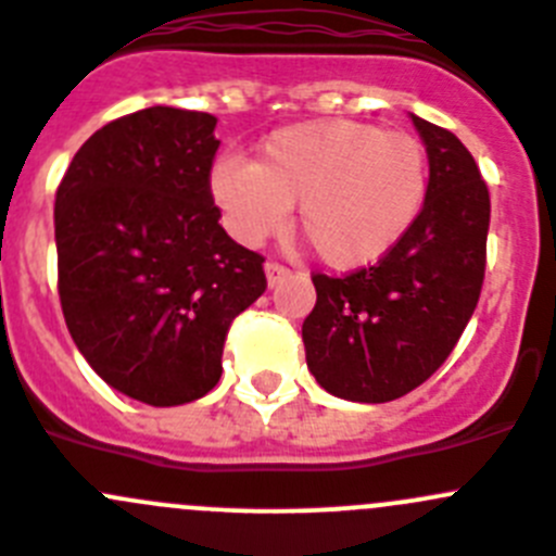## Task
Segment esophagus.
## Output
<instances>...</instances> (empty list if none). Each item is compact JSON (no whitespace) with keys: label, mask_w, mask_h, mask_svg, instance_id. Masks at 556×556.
Masks as SVG:
<instances>
[{"label":"esophagus","mask_w":556,"mask_h":556,"mask_svg":"<svg viewBox=\"0 0 556 556\" xmlns=\"http://www.w3.org/2000/svg\"><path fill=\"white\" fill-rule=\"evenodd\" d=\"M264 275H267L269 287H275V283H281L283 278H287L289 269L283 267V264H278V262H267V264H264Z\"/></svg>","instance_id":"1"}]
</instances>
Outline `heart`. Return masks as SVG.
<instances>
[{
    "instance_id": "1",
    "label": "heart",
    "mask_w": 556,
    "mask_h": 556,
    "mask_svg": "<svg viewBox=\"0 0 556 556\" xmlns=\"http://www.w3.org/2000/svg\"><path fill=\"white\" fill-rule=\"evenodd\" d=\"M210 193L226 229L245 245L275 235L298 204V229L316 256L336 269H357L388 256L417 224L428 155L409 134L316 119L269 134L256 163L218 157Z\"/></svg>"
}]
</instances>
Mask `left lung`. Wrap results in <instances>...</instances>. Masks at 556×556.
I'll return each mask as SVG.
<instances>
[{
    "instance_id": "left-lung-1",
    "label": "left lung",
    "mask_w": 556,
    "mask_h": 556,
    "mask_svg": "<svg viewBox=\"0 0 556 556\" xmlns=\"http://www.w3.org/2000/svg\"><path fill=\"white\" fill-rule=\"evenodd\" d=\"M428 152V195L409 235L343 278L314 275L305 361L327 393L384 404L426 382L472 319L485 273L491 199L451 130L412 114Z\"/></svg>"
}]
</instances>
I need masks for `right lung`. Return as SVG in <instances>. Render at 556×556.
Listing matches in <instances>:
<instances>
[{"instance_id":"obj_1","label":"right lung","mask_w":556,"mask_h":556,"mask_svg":"<svg viewBox=\"0 0 556 556\" xmlns=\"http://www.w3.org/2000/svg\"><path fill=\"white\" fill-rule=\"evenodd\" d=\"M215 123L174 105L119 116L56 188L67 330L105 384L150 406L207 395L229 325L267 289L264 258L218 224Z\"/></svg>"}]
</instances>
